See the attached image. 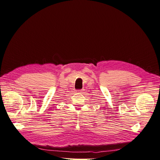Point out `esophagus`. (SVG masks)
<instances>
[{"instance_id": "esophagus-1", "label": "esophagus", "mask_w": 160, "mask_h": 160, "mask_svg": "<svg viewBox=\"0 0 160 160\" xmlns=\"http://www.w3.org/2000/svg\"><path fill=\"white\" fill-rule=\"evenodd\" d=\"M84 90H85V89H81V90H78V91H77L81 92H81H83V91H85Z\"/></svg>"}]
</instances>
